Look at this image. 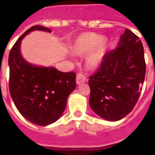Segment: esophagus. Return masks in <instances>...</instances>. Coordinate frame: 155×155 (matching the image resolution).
<instances>
[{"instance_id":"34e87169","label":"esophagus","mask_w":155,"mask_h":155,"mask_svg":"<svg viewBox=\"0 0 155 155\" xmlns=\"http://www.w3.org/2000/svg\"><path fill=\"white\" fill-rule=\"evenodd\" d=\"M86 76L81 74V73H78L77 75H76V83H77L78 84H80L81 83H84L86 81Z\"/></svg>"}]
</instances>
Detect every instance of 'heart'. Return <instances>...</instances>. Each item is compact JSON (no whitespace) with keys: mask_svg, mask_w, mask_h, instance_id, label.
<instances>
[{"mask_svg":"<svg viewBox=\"0 0 155 155\" xmlns=\"http://www.w3.org/2000/svg\"><path fill=\"white\" fill-rule=\"evenodd\" d=\"M73 52L77 54H85L90 52L86 58V64L89 68H96L101 65L107 50V41L101 35L96 33H85L80 35L71 46Z\"/></svg>","mask_w":155,"mask_h":155,"instance_id":"b5f03b06","label":"heart"}]
</instances>
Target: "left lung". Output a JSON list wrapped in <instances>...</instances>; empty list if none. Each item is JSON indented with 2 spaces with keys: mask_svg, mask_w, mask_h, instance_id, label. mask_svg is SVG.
Masks as SVG:
<instances>
[{
  "mask_svg": "<svg viewBox=\"0 0 155 155\" xmlns=\"http://www.w3.org/2000/svg\"><path fill=\"white\" fill-rule=\"evenodd\" d=\"M147 66L142 41L126 29L116 49L105 54L89 77V104L105 120H120L133 110L139 98Z\"/></svg>",
  "mask_w": 155,
  "mask_h": 155,
  "instance_id": "obj_1",
  "label": "left lung"
}]
</instances>
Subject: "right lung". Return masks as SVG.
<instances>
[{"label": "right lung", "instance_id": "right-lung-1", "mask_svg": "<svg viewBox=\"0 0 155 155\" xmlns=\"http://www.w3.org/2000/svg\"><path fill=\"white\" fill-rule=\"evenodd\" d=\"M36 30L52 31L42 25H34L18 38L8 55V87L21 114L30 122L44 126L60 117L68 96L76 87V75L74 71L62 72L54 68L34 66L22 58L21 42L25 35Z\"/></svg>", "mask_w": 155, "mask_h": 155}]
</instances>
